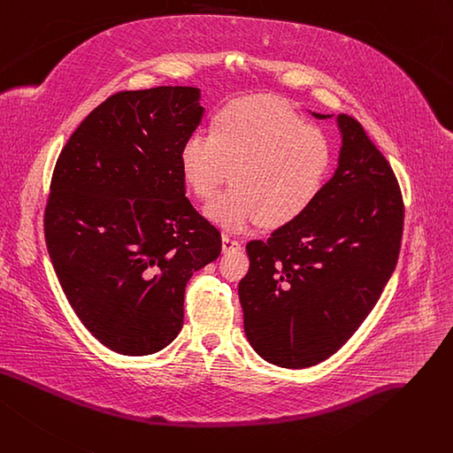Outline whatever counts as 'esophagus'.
Masks as SVG:
<instances>
[{"label": "esophagus", "instance_id": "obj_1", "mask_svg": "<svg viewBox=\"0 0 453 453\" xmlns=\"http://www.w3.org/2000/svg\"><path fill=\"white\" fill-rule=\"evenodd\" d=\"M222 250H224V253L240 250V240H236V238H233V236H229V234H224V236H222Z\"/></svg>", "mask_w": 453, "mask_h": 453}]
</instances>
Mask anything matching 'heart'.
Wrapping results in <instances>:
<instances>
[{
  "mask_svg": "<svg viewBox=\"0 0 453 453\" xmlns=\"http://www.w3.org/2000/svg\"><path fill=\"white\" fill-rule=\"evenodd\" d=\"M331 162L324 133L262 96L224 104L211 116L209 134L191 133L178 150L184 184L198 200L213 196L231 169L233 188L205 207V217L227 231L295 222L319 198Z\"/></svg>",
  "mask_w": 453,
  "mask_h": 453,
  "instance_id": "obj_1",
  "label": "heart"
}]
</instances>
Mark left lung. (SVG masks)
Returning a JSON list of instances; mask_svg holds the SVG:
<instances>
[{
  "instance_id": "obj_1",
  "label": "left lung",
  "mask_w": 453,
  "mask_h": 453,
  "mask_svg": "<svg viewBox=\"0 0 453 453\" xmlns=\"http://www.w3.org/2000/svg\"><path fill=\"white\" fill-rule=\"evenodd\" d=\"M326 119L331 114L313 112ZM339 167L295 222L251 240L238 284L244 331L271 365L300 370L341 349L397 265L404 203L394 169L355 118L339 114Z\"/></svg>"
}]
</instances>
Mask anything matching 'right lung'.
<instances>
[{
	"mask_svg": "<svg viewBox=\"0 0 453 453\" xmlns=\"http://www.w3.org/2000/svg\"><path fill=\"white\" fill-rule=\"evenodd\" d=\"M202 116L196 87L122 90L83 119L56 162L47 250L78 319L116 353L169 346L189 279L222 251L178 164Z\"/></svg>",
	"mask_w": 453,
	"mask_h": 453,
	"instance_id": "right-lung-1",
	"label": "right lung"
}]
</instances>
